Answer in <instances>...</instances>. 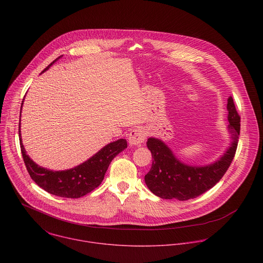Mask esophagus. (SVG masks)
Masks as SVG:
<instances>
[{"label":"esophagus","instance_id":"1","mask_svg":"<svg viewBox=\"0 0 263 263\" xmlns=\"http://www.w3.org/2000/svg\"><path fill=\"white\" fill-rule=\"evenodd\" d=\"M145 139V133L142 129L136 128L132 130L129 134L128 141L130 145H140Z\"/></svg>","mask_w":263,"mask_h":263}]
</instances>
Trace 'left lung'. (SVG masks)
Masks as SVG:
<instances>
[{
	"instance_id": "8db88e82",
	"label": "left lung",
	"mask_w": 263,
	"mask_h": 263,
	"mask_svg": "<svg viewBox=\"0 0 263 263\" xmlns=\"http://www.w3.org/2000/svg\"><path fill=\"white\" fill-rule=\"evenodd\" d=\"M227 111L229 122L227 129L231 142L224 153L212 163L200 166L184 163L164 141L149 137L146 146L152 153L153 162L151 170L144 176L147 189L161 199L179 201L195 199L212 189L229 168L238 143L240 117L232 97L228 98Z\"/></svg>"
}]
</instances>
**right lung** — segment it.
I'll return each mask as SVG.
<instances>
[{"label":"right lung","instance_id":"add662e5","mask_svg":"<svg viewBox=\"0 0 263 263\" xmlns=\"http://www.w3.org/2000/svg\"><path fill=\"white\" fill-rule=\"evenodd\" d=\"M60 57L49 64L43 72L48 70ZM18 126L21 149L30 177L43 190L61 198L77 199L93 191L104 180L111 161L127 147V140L122 138L106 144L98 153L77 166L65 171H52L40 166L27 155L21 137V125Z\"/></svg>","mask_w":263,"mask_h":263}]
</instances>
